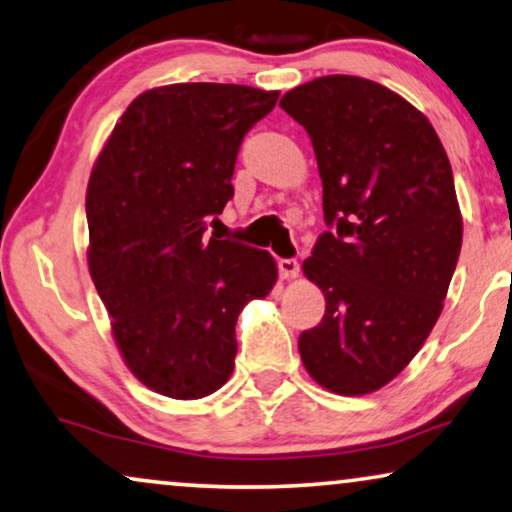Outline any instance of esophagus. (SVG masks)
<instances>
[{
    "label": "esophagus",
    "instance_id": "esophagus-1",
    "mask_svg": "<svg viewBox=\"0 0 512 512\" xmlns=\"http://www.w3.org/2000/svg\"><path fill=\"white\" fill-rule=\"evenodd\" d=\"M278 271H280V278H283V280H292V278L299 276L301 264L297 262V259H280Z\"/></svg>",
    "mask_w": 512,
    "mask_h": 512
}]
</instances>
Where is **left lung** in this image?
I'll return each mask as SVG.
<instances>
[{
	"label": "left lung",
	"mask_w": 512,
	"mask_h": 512,
	"mask_svg": "<svg viewBox=\"0 0 512 512\" xmlns=\"http://www.w3.org/2000/svg\"><path fill=\"white\" fill-rule=\"evenodd\" d=\"M280 109L311 136L331 229L304 262L327 306L299 336L301 362L329 392H376L443 311L462 250L450 160L424 113L369 78H315Z\"/></svg>",
	"instance_id": "1"
}]
</instances>
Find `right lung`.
<instances>
[{
    "label": "right lung",
    "mask_w": 512,
    "mask_h": 512,
    "mask_svg": "<svg viewBox=\"0 0 512 512\" xmlns=\"http://www.w3.org/2000/svg\"><path fill=\"white\" fill-rule=\"evenodd\" d=\"M278 102L248 85L176 83L127 106L92 167V283L127 369L148 390L201 399L234 371L236 320L278 269L266 250L206 239L234 197L243 136Z\"/></svg>",
    "instance_id": "right-lung-1"
}]
</instances>
